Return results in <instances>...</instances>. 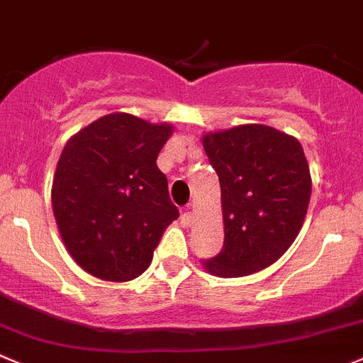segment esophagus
Here are the masks:
<instances>
[{
    "instance_id": "1",
    "label": "esophagus",
    "mask_w": 363,
    "mask_h": 363,
    "mask_svg": "<svg viewBox=\"0 0 363 363\" xmlns=\"http://www.w3.org/2000/svg\"><path fill=\"white\" fill-rule=\"evenodd\" d=\"M189 209H191V207H186V213L184 214H182V221H184V223L186 225H191L193 223V214H191V211H189Z\"/></svg>"
}]
</instances>
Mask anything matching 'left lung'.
<instances>
[{
  "mask_svg": "<svg viewBox=\"0 0 363 363\" xmlns=\"http://www.w3.org/2000/svg\"><path fill=\"white\" fill-rule=\"evenodd\" d=\"M221 186L225 241L203 259L211 275L245 277L279 260L293 245L311 202L303 147L269 125L248 124L203 136Z\"/></svg>",
  "mask_w": 363,
  "mask_h": 363,
  "instance_id": "left-lung-1",
  "label": "left lung"
}]
</instances>
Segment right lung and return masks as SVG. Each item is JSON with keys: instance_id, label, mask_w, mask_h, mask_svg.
<instances>
[{"instance_id": "obj_1", "label": "right lung", "mask_w": 363, "mask_h": 363, "mask_svg": "<svg viewBox=\"0 0 363 363\" xmlns=\"http://www.w3.org/2000/svg\"><path fill=\"white\" fill-rule=\"evenodd\" d=\"M172 125L129 113L92 122L67 142L52 179V213L70 255L97 279L128 282L152 260L179 209L157 168Z\"/></svg>"}]
</instances>
